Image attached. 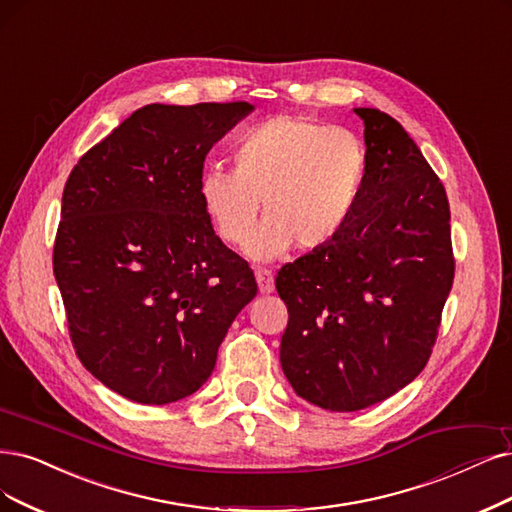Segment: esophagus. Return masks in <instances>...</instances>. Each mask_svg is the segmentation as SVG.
I'll return each mask as SVG.
<instances>
[{"mask_svg": "<svg viewBox=\"0 0 512 512\" xmlns=\"http://www.w3.org/2000/svg\"><path fill=\"white\" fill-rule=\"evenodd\" d=\"M255 278L261 293H272L274 291V274L268 268H255Z\"/></svg>", "mask_w": 512, "mask_h": 512, "instance_id": "34e87169", "label": "esophagus"}]
</instances>
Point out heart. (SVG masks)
<instances>
[{
    "label": "heart",
    "instance_id": "b5f03b06",
    "mask_svg": "<svg viewBox=\"0 0 512 512\" xmlns=\"http://www.w3.org/2000/svg\"><path fill=\"white\" fill-rule=\"evenodd\" d=\"M234 168L202 170L198 194L219 238L249 244L261 261L327 246L352 217L365 177V151L350 132L304 116H276L236 139Z\"/></svg>",
    "mask_w": 512,
    "mask_h": 512
}]
</instances>
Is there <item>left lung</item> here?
Segmentation results:
<instances>
[{
	"label": "left lung",
	"mask_w": 512,
	"mask_h": 512,
	"mask_svg": "<svg viewBox=\"0 0 512 512\" xmlns=\"http://www.w3.org/2000/svg\"><path fill=\"white\" fill-rule=\"evenodd\" d=\"M354 111L367 151L352 217L276 276L289 310L282 371L329 411L371 407L422 373L456 272L441 179L388 113Z\"/></svg>",
	"instance_id": "1"
}]
</instances>
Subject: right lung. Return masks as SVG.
<instances>
[{
    "label": "right lung",
    "instance_id": "1",
    "mask_svg": "<svg viewBox=\"0 0 512 512\" xmlns=\"http://www.w3.org/2000/svg\"><path fill=\"white\" fill-rule=\"evenodd\" d=\"M253 105H145L90 147L63 189L52 266L82 365L143 405L213 373L253 270L215 236L198 183L211 147Z\"/></svg>",
    "mask_w": 512,
    "mask_h": 512
}]
</instances>
